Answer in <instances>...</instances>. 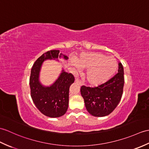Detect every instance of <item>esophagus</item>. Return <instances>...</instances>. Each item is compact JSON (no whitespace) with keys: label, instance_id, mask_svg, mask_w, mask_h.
<instances>
[{"label":"esophagus","instance_id":"obj_1","mask_svg":"<svg viewBox=\"0 0 149 149\" xmlns=\"http://www.w3.org/2000/svg\"><path fill=\"white\" fill-rule=\"evenodd\" d=\"M75 82L76 83H77V84H79V86H82V83L81 82V81H79V79H75Z\"/></svg>","mask_w":149,"mask_h":149}]
</instances>
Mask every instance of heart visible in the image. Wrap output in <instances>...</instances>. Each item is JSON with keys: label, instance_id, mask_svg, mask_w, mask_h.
Returning <instances> with one entry per match:
<instances>
[{"label": "heart", "instance_id": "obj_1", "mask_svg": "<svg viewBox=\"0 0 149 149\" xmlns=\"http://www.w3.org/2000/svg\"><path fill=\"white\" fill-rule=\"evenodd\" d=\"M70 63L75 71L88 68L86 81L93 86L105 84L112 78L117 69L116 58L100 53H82L76 60H72Z\"/></svg>", "mask_w": 149, "mask_h": 149}]
</instances>
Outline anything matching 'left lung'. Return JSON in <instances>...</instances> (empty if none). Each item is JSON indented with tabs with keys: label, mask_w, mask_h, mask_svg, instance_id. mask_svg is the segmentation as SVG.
<instances>
[{
	"label": "left lung",
	"mask_w": 149,
	"mask_h": 149,
	"mask_svg": "<svg viewBox=\"0 0 149 149\" xmlns=\"http://www.w3.org/2000/svg\"><path fill=\"white\" fill-rule=\"evenodd\" d=\"M124 84V68L119 61L118 73L105 84L95 88L82 86L81 93L88 112L95 117L109 115L120 101Z\"/></svg>",
	"instance_id": "left-lung-1"
}]
</instances>
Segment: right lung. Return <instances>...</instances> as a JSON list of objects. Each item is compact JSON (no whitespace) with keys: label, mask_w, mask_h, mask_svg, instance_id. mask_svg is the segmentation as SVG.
Wrapping results in <instances>:
<instances>
[{"label":"right lung","mask_w":149,"mask_h":149,"mask_svg":"<svg viewBox=\"0 0 149 149\" xmlns=\"http://www.w3.org/2000/svg\"><path fill=\"white\" fill-rule=\"evenodd\" d=\"M67 60L68 57L60 53L59 50H51L44 53L34 63L31 70L30 87L31 97L34 104L44 115L49 117H59L66 113L68 107L69 88L74 82V77L62 68L58 77L49 86L43 85L40 81L42 64L47 60L58 59Z\"/></svg>","instance_id":"1"}]
</instances>
